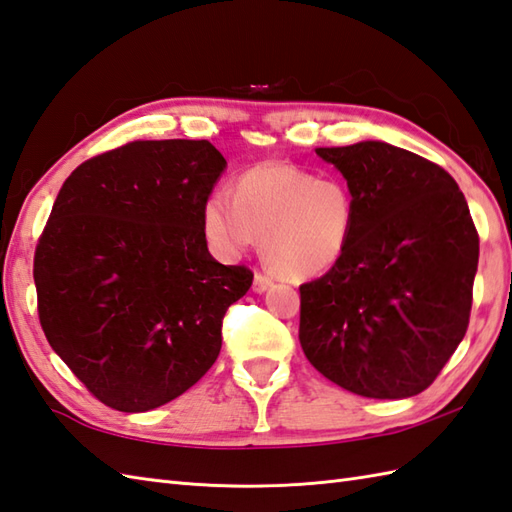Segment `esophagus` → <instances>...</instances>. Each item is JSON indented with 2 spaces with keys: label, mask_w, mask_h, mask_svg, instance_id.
Returning a JSON list of instances; mask_svg holds the SVG:
<instances>
[{
  "label": "esophagus",
  "mask_w": 512,
  "mask_h": 512,
  "mask_svg": "<svg viewBox=\"0 0 512 512\" xmlns=\"http://www.w3.org/2000/svg\"><path fill=\"white\" fill-rule=\"evenodd\" d=\"M269 287H271V278H269V276H263V274H256V276H254L252 289H254L256 293H265Z\"/></svg>",
  "instance_id": "obj_1"
}]
</instances>
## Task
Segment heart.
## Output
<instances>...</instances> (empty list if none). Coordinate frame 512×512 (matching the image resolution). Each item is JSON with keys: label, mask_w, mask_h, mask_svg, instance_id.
I'll return each instance as SVG.
<instances>
[{"label": "heart", "mask_w": 512, "mask_h": 512, "mask_svg": "<svg viewBox=\"0 0 512 512\" xmlns=\"http://www.w3.org/2000/svg\"><path fill=\"white\" fill-rule=\"evenodd\" d=\"M355 199L335 177H317L289 162H263L243 170L230 195L212 192L201 223L221 258H238L263 236V256L293 280L333 269L355 234Z\"/></svg>", "instance_id": "heart-1"}]
</instances>
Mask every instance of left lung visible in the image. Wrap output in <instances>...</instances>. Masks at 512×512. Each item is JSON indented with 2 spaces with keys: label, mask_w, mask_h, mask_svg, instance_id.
Instances as JSON below:
<instances>
[{
  "label": "left lung",
  "mask_w": 512,
  "mask_h": 512,
  "mask_svg": "<svg viewBox=\"0 0 512 512\" xmlns=\"http://www.w3.org/2000/svg\"><path fill=\"white\" fill-rule=\"evenodd\" d=\"M344 175L355 234L300 287V344L317 372L368 399L429 388L469 326L480 238L445 168L368 140L315 149Z\"/></svg>",
  "instance_id": "1"
}]
</instances>
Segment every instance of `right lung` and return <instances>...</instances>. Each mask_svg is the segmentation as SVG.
I'll return each mask as SVG.
<instances>
[{"instance_id": "1", "label": "right lung", "mask_w": 512, "mask_h": 512, "mask_svg": "<svg viewBox=\"0 0 512 512\" xmlns=\"http://www.w3.org/2000/svg\"><path fill=\"white\" fill-rule=\"evenodd\" d=\"M208 140H138L65 179L34 252L52 350L100 403L149 412L221 352L227 306L252 287L208 252L203 203L225 170Z\"/></svg>"}]
</instances>
